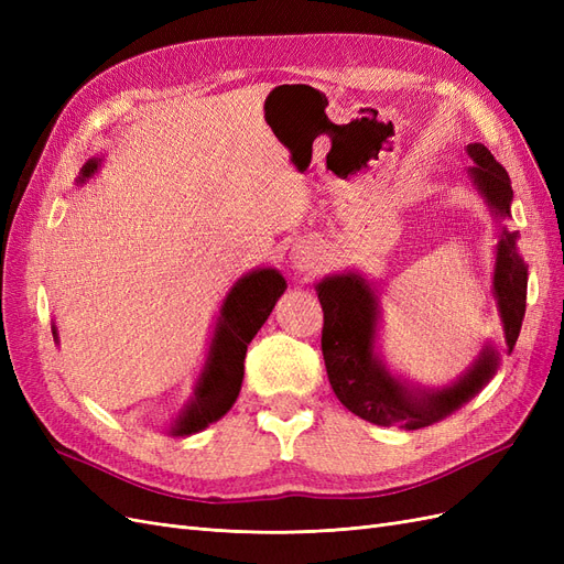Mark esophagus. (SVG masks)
<instances>
[{
    "instance_id": "1",
    "label": "esophagus",
    "mask_w": 564,
    "mask_h": 564,
    "mask_svg": "<svg viewBox=\"0 0 564 564\" xmlns=\"http://www.w3.org/2000/svg\"><path fill=\"white\" fill-rule=\"evenodd\" d=\"M292 259H294V263H296L299 270H311V265H313V251H311L308 247L296 249Z\"/></svg>"
}]
</instances>
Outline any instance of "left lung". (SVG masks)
<instances>
[{"instance_id": "obj_1", "label": "left lung", "mask_w": 564, "mask_h": 564, "mask_svg": "<svg viewBox=\"0 0 564 564\" xmlns=\"http://www.w3.org/2000/svg\"><path fill=\"white\" fill-rule=\"evenodd\" d=\"M468 155L473 166L468 174L485 197L489 209L510 216L513 187L506 169L494 160L482 143H470ZM317 299L324 311L322 355L329 383L348 412L377 425H398L404 431H419L433 425L464 406L497 373L499 352L485 346L475 365L442 390L409 386L392 377L379 352L373 350L379 327V296L362 275L324 278L317 286ZM494 296L499 303L508 352L516 348L527 303V265L518 251V232L501 230L494 265Z\"/></svg>"}]
</instances>
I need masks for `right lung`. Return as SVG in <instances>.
<instances>
[{
  "instance_id": "1",
  "label": "right lung",
  "mask_w": 564,
  "mask_h": 564,
  "mask_svg": "<svg viewBox=\"0 0 564 564\" xmlns=\"http://www.w3.org/2000/svg\"><path fill=\"white\" fill-rule=\"evenodd\" d=\"M98 160L82 166L79 183L94 176ZM286 282L275 268H259L247 272L228 292L214 329L207 362L197 379L191 402L178 414L172 435H193L218 421L240 395L245 379V355L251 338L263 327V322L284 294ZM54 338L58 340L56 324Z\"/></svg>"
}]
</instances>
